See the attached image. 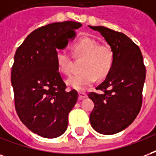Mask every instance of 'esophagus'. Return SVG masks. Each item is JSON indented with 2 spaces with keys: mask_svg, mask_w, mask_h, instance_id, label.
Wrapping results in <instances>:
<instances>
[{
  "mask_svg": "<svg viewBox=\"0 0 156 156\" xmlns=\"http://www.w3.org/2000/svg\"><path fill=\"white\" fill-rule=\"evenodd\" d=\"M87 97V94L86 93H84V92H79L78 93V98L81 100V99H83L84 98H86Z\"/></svg>",
  "mask_w": 156,
  "mask_h": 156,
  "instance_id": "34e87169",
  "label": "esophagus"
}]
</instances>
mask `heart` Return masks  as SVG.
<instances>
[{"label": "heart", "mask_w": 156, "mask_h": 156, "mask_svg": "<svg viewBox=\"0 0 156 156\" xmlns=\"http://www.w3.org/2000/svg\"><path fill=\"white\" fill-rule=\"evenodd\" d=\"M73 52L75 58H83L82 73L73 75L67 80L69 88L84 91L96 80L105 78L111 70L114 62V53L110 47L99 45L94 39L84 37L73 45ZM56 61L58 70L64 75H70L73 72V60L71 55L65 50L56 52Z\"/></svg>", "instance_id": "1"}]
</instances>
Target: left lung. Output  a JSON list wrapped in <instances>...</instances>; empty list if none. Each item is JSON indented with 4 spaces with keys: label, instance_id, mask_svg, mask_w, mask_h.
<instances>
[{
    "label": "left lung",
    "instance_id": "obj_1",
    "mask_svg": "<svg viewBox=\"0 0 156 156\" xmlns=\"http://www.w3.org/2000/svg\"><path fill=\"white\" fill-rule=\"evenodd\" d=\"M89 27L105 37L114 53L111 70L96 88L102 93H88L94 103L89 120L98 133L114 134L126 129L140 110L146 69L140 49L127 36L105 27Z\"/></svg>",
    "mask_w": 156,
    "mask_h": 156
}]
</instances>
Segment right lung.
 Wrapping results in <instances>:
<instances>
[{"instance_id": "add662e5", "label": "right lung", "mask_w": 156, "mask_h": 156, "mask_svg": "<svg viewBox=\"0 0 156 156\" xmlns=\"http://www.w3.org/2000/svg\"><path fill=\"white\" fill-rule=\"evenodd\" d=\"M79 22H55L30 33L19 46L12 68L15 108L33 133L44 138L60 136L67 129L68 114L78 92L67 88L56 61L57 49L64 48Z\"/></svg>"}]
</instances>
